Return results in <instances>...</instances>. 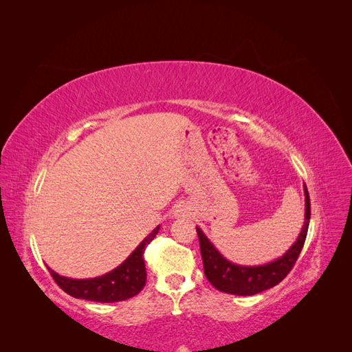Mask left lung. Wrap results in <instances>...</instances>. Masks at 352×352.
Instances as JSON below:
<instances>
[{
    "label": "left lung",
    "instance_id": "8db88e82",
    "mask_svg": "<svg viewBox=\"0 0 352 352\" xmlns=\"http://www.w3.org/2000/svg\"><path fill=\"white\" fill-rule=\"evenodd\" d=\"M304 195L305 219L300 235H298L296 241L292 243V247L287 250L282 257L276 258L267 264L242 265L226 260L217 251L214 245L211 243V241L206 236V233L199 228H197L202 264H204V273L208 282L221 292L242 296L260 294L282 282L286 278V274L292 270L298 257H300V252L307 238L308 225H310V197H308V190L305 185Z\"/></svg>",
    "mask_w": 352,
    "mask_h": 352
}]
</instances>
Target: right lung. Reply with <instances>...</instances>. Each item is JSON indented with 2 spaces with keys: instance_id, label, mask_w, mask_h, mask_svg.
<instances>
[{
  "instance_id": "obj_1",
  "label": "right lung",
  "mask_w": 352,
  "mask_h": 352,
  "mask_svg": "<svg viewBox=\"0 0 352 352\" xmlns=\"http://www.w3.org/2000/svg\"><path fill=\"white\" fill-rule=\"evenodd\" d=\"M160 230V225L148 235L136 250L127 257L119 267L92 279H72L60 276L48 267L57 285L66 294L79 300L95 302H119L129 300L142 291L146 282V270L144 263V251Z\"/></svg>"
}]
</instances>
